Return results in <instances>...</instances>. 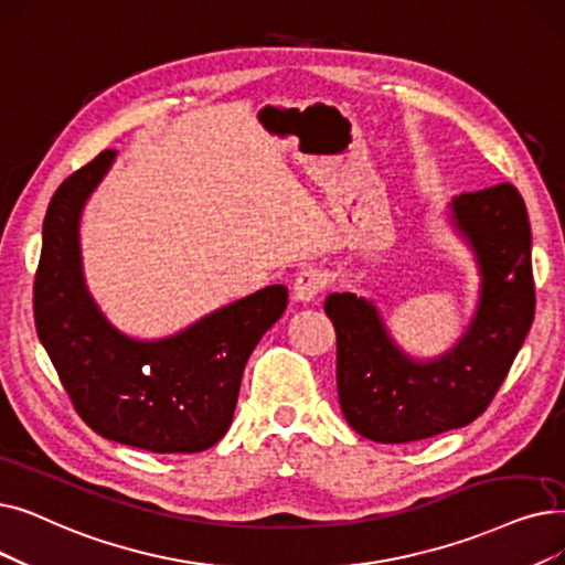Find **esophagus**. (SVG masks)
I'll use <instances>...</instances> for the list:
<instances>
[{
	"label": "esophagus",
	"instance_id": "34e87169",
	"mask_svg": "<svg viewBox=\"0 0 565 565\" xmlns=\"http://www.w3.org/2000/svg\"><path fill=\"white\" fill-rule=\"evenodd\" d=\"M328 286V275L318 267H307L296 277V284H292V296L300 302H311L316 300Z\"/></svg>",
	"mask_w": 565,
	"mask_h": 565
}]
</instances>
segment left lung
Masks as SVG:
<instances>
[{
  "mask_svg": "<svg viewBox=\"0 0 565 565\" xmlns=\"http://www.w3.org/2000/svg\"><path fill=\"white\" fill-rule=\"evenodd\" d=\"M452 218L478 256L482 292L473 323L444 358L404 355L376 307L353 292L326 300L343 418L379 444H411L473 423L497 397L533 323L531 226L520 191L510 182L463 191Z\"/></svg>",
  "mask_w": 565,
  "mask_h": 565,
  "instance_id": "obj_1",
  "label": "left lung"
}]
</instances>
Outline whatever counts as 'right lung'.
<instances>
[{
  "instance_id": "right-lung-1",
  "label": "right lung",
  "mask_w": 565,
  "mask_h": 565,
  "mask_svg": "<svg viewBox=\"0 0 565 565\" xmlns=\"http://www.w3.org/2000/svg\"><path fill=\"white\" fill-rule=\"evenodd\" d=\"M115 159L104 150L55 191L43 222L34 321L66 395L104 438L159 455L201 452L222 438L244 364L288 305L284 286L218 309L189 330L136 341L119 334L83 281L78 218Z\"/></svg>"
}]
</instances>
